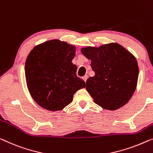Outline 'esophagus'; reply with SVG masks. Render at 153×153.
Listing matches in <instances>:
<instances>
[{
  "label": "esophagus",
  "mask_w": 153,
  "mask_h": 153,
  "mask_svg": "<svg viewBox=\"0 0 153 153\" xmlns=\"http://www.w3.org/2000/svg\"><path fill=\"white\" fill-rule=\"evenodd\" d=\"M82 78H83L84 80L86 82V79H87V78H88V76H86H86H84L82 77Z\"/></svg>",
  "instance_id": "esophagus-1"
}]
</instances>
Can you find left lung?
Segmentation results:
<instances>
[{
  "label": "left lung",
  "mask_w": 153,
  "mask_h": 153,
  "mask_svg": "<svg viewBox=\"0 0 153 153\" xmlns=\"http://www.w3.org/2000/svg\"><path fill=\"white\" fill-rule=\"evenodd\" d=\"M81 52L91 60L95 72L86 80V88L95 103L111 111L125 105L137 84L139 67L135 57L117 43L82 48Z\"/></svg>",
  "instance_id": "left-lung-1"
}]
</instances>
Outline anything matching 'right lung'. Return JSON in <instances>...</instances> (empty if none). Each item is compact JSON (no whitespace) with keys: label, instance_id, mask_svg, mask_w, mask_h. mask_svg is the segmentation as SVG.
<instances>
[{"label":"right lung","instance_id":"add662e5","mask_svg":"<svg viewBox=\"0 0 153 153\" xmlns=\"http://www.w3.org/2000/svg\"><path fill=\"white\" fill-rule=\"evenodd\" d=\"M76 56L73 45L58 40L36 46L27 56L25 77L29 93L37 104L49 111H58L73 101L74 93L85 87L77 76L71 61Z\"/></svg>","mask_w":153,"mask_h":153}]
</instances>
